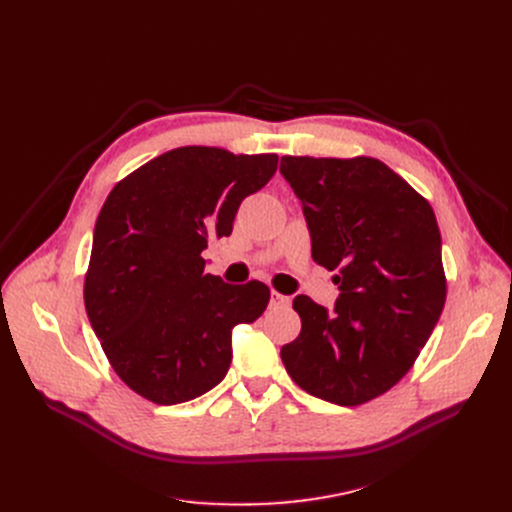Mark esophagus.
<instances>
[{
  "mask_svg": "<svg viewBox=\"0 0 512 512\" xmlns=\"http://www.w3.org/2000/svg\"><path fill=\"white\" fill-rule=\"evenodd\" d=\"M272 305L274 307H288L290 305V297H284V294H280V292H276V290H272Z\"/></svg>",
  "mask_w": 512,
  "mask_h": 512,
  "instance_id": "esophagus-1",
  "label": "esophagus"
}]
</instances>
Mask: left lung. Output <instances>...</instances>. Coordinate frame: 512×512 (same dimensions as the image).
Wrapping results in <instances>:
<instances>
[{
  "mask_svg": "<svg viewBox=\"0 0 512 512\" xmlns=\"http://www.w3.org/2000/svg\"><path fill=\"white\" fill-rule=\"evenodd\" d=\"M280 174L303 205L315 263L338 270L326 309L305 294L299 338L280 357L294 384L357 407L402 380L446 301L434 209L380 159L282 157Z\"/></svg>",
  "mask_w": 512,
  "mask_h": 512,
  "instance_id": "1",
  "label": "left lung"
}]
</instances>
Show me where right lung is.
I'll return each mask as SVG.
<instances>
[{"mask_svg":"<svg viewBox=\"0 0 512 512\" xmlns=\"http://www.w3.org/2000/svg\"><path fill=\"white\" fill-rule=\"evenodd\" d=\"M278 155L180 147L151 159L107 195L85 278L91 328L120 380L155 405L218 386L232 330L270 303L259 280L205 274L207 238L230 236L242 199L263 188Z\"/></svg>","mask_w":512,"mask_h":512,"instance_id":"obj_1","label":"right lung"}]
</instances>
